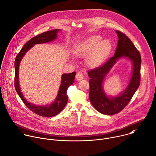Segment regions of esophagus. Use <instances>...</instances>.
<instances>
[{
    "mask_svg": "<svg viewBox=\"0 0 156 156\" xmlns=\"http://www.w3.org/2000/svg\"><path fill=\"white\" fill-rule=\"evenodd\" d=\"M84 78V75L81 72H78L76 75V78L78 80H81L82 79H83Z\"/></svg>",
    "mask_w": 156,
    "mask_h": 156,
    "instance_id": "esophagus-1",
    "label": "esophagus"
}]
</instances>
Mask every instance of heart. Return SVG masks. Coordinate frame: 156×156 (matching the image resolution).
Returning <instances> with one entry per match:
<instances>
[{"label":"heart","instance_id":"obj_1","mask_svg":"<svg viewBox=\"0 0 156 156\" xmlns=\"http://www.w3.org/2000/svg\"><path fill=\"white\" fill-rule=\"evenodd\" d=\"M100 35H93L77 46L74 49V53L78 56H83L92 53L88 57V62L92 66L101 64L110 55L112 44L108 40H101Z\"/></svg>","mask_w":156,"mask_h":156}]
</instances>
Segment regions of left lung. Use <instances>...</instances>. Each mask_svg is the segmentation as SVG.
Listing matches in <instances>:
<instances>
[{"instance_id":"left-lung-1","label":"left lung","mask_w":156,"mask_h":156,"mask_svg":"<svg viewBox=\"0 0 156 156\" xmlns=\"http://www.w3.org/2000/svg\"><path fill=\"white\" fill-rule=\"evenodd\" d=\"M119 40L115 53L104 64L88 71L90 78L89 99L93 107L100 113L112 115L119 113L132 99L140 84L141 59L140 52L124 33L116 30ZM127 57L133 64V73L126 89L119 96L110 98L103 91V79L118 58Z\"/></svg>"}]
</instances>
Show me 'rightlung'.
<instances>
[{
    "mask_svg": "<svg viewBox=\"0 0 156 156\" xmlns=\"http://www.w3.org/2000/svg\"><path fill=\"white\" fill-rule=\"evenodd\" d=\"M59 29L49 30L34 37L32 38L29 40L22 48L20 53L17 55L15 61V87L16 92L19 95L25 105L30 111L41 116H54L58 115L64 109L68 101V96L67 94V89L74 83L76 72H73L71 73H65L62 75L61 84L59 89L58 96L56 98V100L52 104L45 106H37L32 104V103H29L24 98L22 92H21L18 82L19 66L23 57L30 48H32L35 44L44 43L54 40L57 37V33Z\"/></svg>",
    "mask_w": 156,
    "mask_h": 156,
    "instance_id": "right-lung-1",
    "label": "right lung"
}]
</instances>
